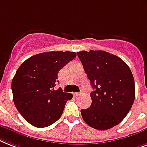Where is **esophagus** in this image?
<instances>
[{
	"label": "esophagus",
	"instance_id": "1",
	"mask_svg": "<svg viewBox=\"0 0 147 147\" xmlns=\"http://www.w3.org/2000/svg\"><path fill=\"white\" fill-rule=\"evenodd\" d=\"M82 92H80V93H76V94H75V95H76V96H80V95H81V94H82Z\"/></svg>",
	"mask_w": 147,
	"mask_h": 147
}]
</instances>
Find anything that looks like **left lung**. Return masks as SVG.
Wrapping results in <instances>:
<instances>
[{
	"instance_id": "obj_1",
	"label": "left lung",
	"mask_w": 147,
	"mask_h": 147,
	"mask_svg": "<svg viewBox=\"0 0 147 147\" xmlns=\"http://www.w3.org/2000/svg\"><path fill=\"white\" fill-rule=\"evenodd\" d=\"M77 54L94 90L90 107L81 109L82 118L95 129L112 128L125 119L134 101L131 71L121 58L106 51H83Z\"/></svg>"
}]
</instances>
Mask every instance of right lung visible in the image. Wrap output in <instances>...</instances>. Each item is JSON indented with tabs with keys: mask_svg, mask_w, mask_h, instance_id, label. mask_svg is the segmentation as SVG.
<instances>
[{
	"mask_svg": "<svg viewBox=\"0 0 147 147\" xmlns=\"http://www.w3.org/2000/svg\"><path fill=\"white\" fill-rule=\"evenodd\" d=\"M76 57L75 52L51 51L32 56L22 63L12 80L13 102L19 113L37 127L50 126L61 117L73 95L55 90L58 72Z\"/></svg>",
	"mask_w": 147,
	"mask_h": 147,
	"instance_id": "add662e5",
	"label": "right lung"
}]
</instances>
